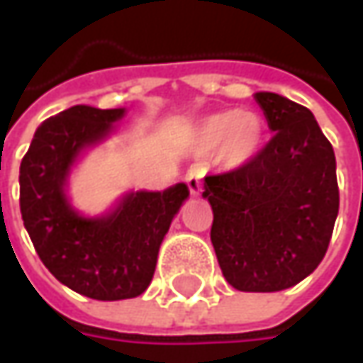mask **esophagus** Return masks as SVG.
Returning <instances> with one entry per match:
<instances>
[{
    "label": "esophagus",
    "mask_w": 363,
    "mask_h": 363,
    "mask_svg": "<svg viewBox=\"0 0 363 363\" xmlns=\"http://www.w3.org/2000/svg\"><path fill=\"white\" fill-rule=\"evenodd\" d=\"M202 175L203 172L200 167H196V165L188 169V174H186V184H188L191 196H200V191H202Z\"/></svg>",
    "instance_id": "esophagus-1"
}]
</instances>
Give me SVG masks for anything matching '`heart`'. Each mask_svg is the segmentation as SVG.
<instances>
[{
	"mask_svg": "<svg viewBox=\"0 0 363 363\" xmlns=\"http://www.w3.org/2000/svg\"><path fill=\"white\" fill-rule=\"evenodd\" d=\"M267 125L252 111H222L203 117L191 131V147L198 153L216 149L226 167H242L257 157L264 143Z\"/></svg>",
	"mask_w": 363,
	"mask_h": 363,
	"instance_id": "b5f03b06",
	"label": "heart"
}]
</instances>
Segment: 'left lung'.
<instances>
[{
	"instance_id": "1",
	"label": "left lung",
	"mask_w": 363,
	"mask_h": 363,
	"mask_svg": "<svg viewBox=\"0 0 363 363\" xmlns=\"http://www.w3.org/2000/svg\"><path fill=\"white\" fill-rule=\"evenodd\" d=\"M272 139L242 167L203 177L210 238L224 279L244 293L301 283L328 252L340 210L335 153L313 113L257 92Z\"/></svg>"
}]
</instances>
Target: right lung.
Segmentation results:
<instances>
[{
  "label": "right lung",
  "mask_w": 363,
  "mask_h": 363,
  "mask_svg": "<svg viewBox=\"0 0 363 363\" xmlns=\"http://www.w3.org/2000/svg\"><path fill=\"white\" fill-rule=\"evenodd\" d=\"M125 108L77 105L46 119L20 165V210L44 267L62 285L96 301L139 297L157 264L169 224L188 200L186 184L131 191L101 218H84L64 188L82 149L96 145Z\"/></svg>",
  "instance_id": "right-lung-1"
}]
</instances>
